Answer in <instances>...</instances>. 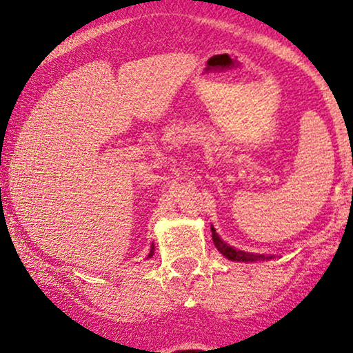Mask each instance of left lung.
<instances>
[{
	"label": "left lung",
	"instance_id": "8db88e82",
	"mask_svg": "<svg viewBox=\"0 0 353 353\" xmlns=\"http://www.w3.org/2000/svg\"><path fill=\"white\" fill-rule=\"evenodd\" d=\"M212 239H214L215 248L220 250V254H223L228 260H236V262H257V260H270L273 259V255H260L252 252H244V250H236L226 243L221 241L219 234L215 233V228L212 226Z\"/></svg>",
	"mask_w": 353,
	"mask_h": 353
}]
</instances>
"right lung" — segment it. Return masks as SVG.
<instances>
[{"mask_svg": "<svg viewBox=\"0 0 353 353\" xmlns=\"http://www.w3.org/2000/svg\"><path fill=\"white\" fill-rule=\"evenodd\" d=\"M154 254V244L151 245V252H149V255H148V257H151V255Z\"/></svg>", "mask_w": 353, "mask_h": 353, "instance_id": "add662e5", "label": "right lung"}]
</instances>
